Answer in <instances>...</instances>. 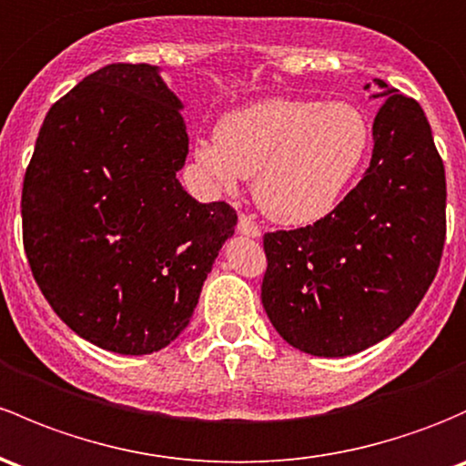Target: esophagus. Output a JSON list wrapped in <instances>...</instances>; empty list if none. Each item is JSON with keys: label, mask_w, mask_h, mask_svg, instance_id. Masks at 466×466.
<instances>
[{"label": "esophagus", "mask_w": 466, "mask_h": 466, "mask_svg": "<svg viewBox=\"0 0 466 466\" xmlns=\"http://www.w3.org/2000/svg\"><path fill=\"white\" fill-rule=\"evenodd\" d=\"M238 232L254 238L261 237V228H258V225L254 223V218L248 217V214H241V217H238Z\"/></svg>", "instance_id": "esophagus-1"}]
</instances>
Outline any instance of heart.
Segmentation results:
<instances>
[{"mask_svg":"<svg viewBox=\"0 0 466 466\" xmlns=\"http://www.w3.org/2000/svg\"><path fill=\"white\" fill-rule=\"evenodd\" d=\"M366 140L364 117L350 105L266 100L225 116L196 156L225 185L257 176L254 196L268 217L308 225L337 203Z\"/></svg>","mask_w":466,"mask_h":466,"instance_id":"heart-1","label":"heart"}]
</instances>
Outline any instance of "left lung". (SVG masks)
Listing matches in <instances>:
<instances>
[{
    "label": "left lung",
    "instance_id": "1",
    "mask_svg": "<svg viewBox=\"0 0 466 466\" xmlns=\"http://www.w3.org/2000/svg\"><path fill=\"white\" fill-rule=\"evenodd\" d=\"M364 178L312 225L266 232L261 301L279 335L319 357L377 344L413 315L447 238V178L422 106L375 80Z\"/></svg>",
    "mask_w": 466,
    "mask_h": 466
}]
</instances>
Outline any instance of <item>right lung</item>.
I'll list each match as a JSON object with an SVG mask.
<instances>
[{"label":"right lung","instance_id":"1","mask_svg":"<svg viewBox=\"0 0 466 466\" xmlns=\"http://www.w3.org/2000/svg\"><path fill=\"white\" fill-rule=\"evenodd\" d=\"M189 138L154 66L97 68L44 117L22 238L56 315L91 344L149 355L189 323L237 209L180 187Z\"/></svg>","mask_w":466,"mask_h":466}]
</instances>
